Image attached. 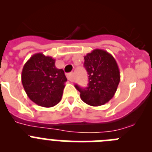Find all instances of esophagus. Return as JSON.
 I'll use <instances>...</instances> for the list:
<instances>
[{
  "instance_id": "34e87169",
  "label": "esophagus",
  "mask_w": 152,
  "mask_h": 152,
  "mask_svg": "<svg viewBox=\"0 0 152 152\" xmlns=\"http://www.w3.org/2000/svg\"><path fill=\"white\" fill-rule=\"evenodd\" d=\"M67 77L68 80L70 81H74V77H73V73H69L67 75Z\"/></svg>"
}]
</instances>
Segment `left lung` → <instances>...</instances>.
Instances as JSON below:
<instances>
[{
	"label": "left lung",
	"mask_w": 152,
	"mask_h": 152,
	"mask_svg": "<svg viewBox=\"0 0 152 152\" xmlns=\"http://www.w3.org/2000/svg\"><path fill=\"white\" fill-rule=\"evenodd\" d=\"M84 65L89 75L88 87L75 85L81 100L92 107L105 104L113 97L120 80L116 60L107 51L96 49L84 56Z\"/></svg>",
	"instance_id": "obj_1"
}]
</instances>
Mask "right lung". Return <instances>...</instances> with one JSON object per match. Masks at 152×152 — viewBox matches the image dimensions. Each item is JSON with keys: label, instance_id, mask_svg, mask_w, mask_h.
<instances>
[{"label": "right lung", "instance_id": "add662e5", "mask_svg": "<svg viewBox=\"0 0 152 152\" xmlns=\"http://www.w3.org/2000/svg\"><path fill=\"white\" fill-rule=\"evenodd\" d=\"M56 60L42 53L32 56L25 63L21 80L28 97L37 105L52 107L59 103L67 78Z\"/></svg>", "mask_w": 152, "mask_h": 152}]
</instances>
